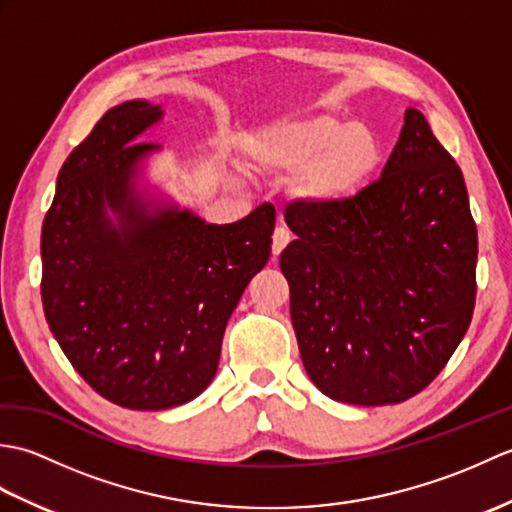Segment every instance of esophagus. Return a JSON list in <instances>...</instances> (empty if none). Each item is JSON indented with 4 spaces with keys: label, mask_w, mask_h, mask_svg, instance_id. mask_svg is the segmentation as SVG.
Here are the masks:
<instances>
[{
    "label": "esophagus",
    "mask_w": 512,
    "mask_h": 512,
    "mask_svg": "<svg viewBox=\"0 0 512 512\" xmlns=\"http://www.w3.org/2000/svg\"><path fill=\"white\" fill-rule=\"evenodd\" d=\"M288 244H290V231L284 226H277L273 233V255H279Z\"/></svg>",
    "instance_id": "34e87169"
}]
</instances>
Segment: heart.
<instances>
[{
  "label": "heart",
  "instance_id": "heart-1",
  "mask_svg": "<svg viewBox=\"0 0 512 512\" xmlns=\"http://www.w3.org/2000/svg\"><path fill=\"white\" fill-rule=\"evenodd\" d=\"M246 165L266 176H294L295 195L310 206L356 198L380 169L383 140L365 123L334 114L270 123L246 140Z\"/></svg>",
  "mask_w": 512,
  "mask_h": 512
}]
</instances>
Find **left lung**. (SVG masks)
<instances>
[{
	"label": "left lung",
	"mask_w": 512,
	"mask_h": 512,
	"mask_svg": "<svg viewBox=\"0 0 512 512\" xmlns=\"http://www.w3.org/2000/svg\"><path fill=\"white\" fill-rule=\"evenodd\" d=\"M279 257L301 361L325 396L378 407L449 363L475 308L477 228L460 167L418 110L376 182L334 206L292 204Z\"/></svg>",
	"instance_id": "1"
}]
</instances>
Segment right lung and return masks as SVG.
I'll return each instance as SVG.
<instances>
[{"label":"right lung","instance_id":"1","mask_svg":"<svg viewBox=\"0 0 512 512\" xmlns=\"http://www.w3.org/2000/svg\"><path fill=\"white\" fill-rule=\"evenodd\" d=\"M160 118L143 99L107 110L63 162L41 228L54 339L96 394L140 411L184 405L209 387L226 323L275 231L273 204L206 224L145 198L140 162L160 147L134 140Z\"/></svg>","mask_w":512,"mask_h":512}]
</instances>
